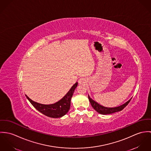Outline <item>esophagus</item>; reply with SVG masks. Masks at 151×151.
I'll return each instance as SVG.
<instances>
[{
    "mask_svg": "<svg viewBox=\"0 0 151 151\" xmlns=\"http://www.w3.org/2000/svg\"><path fill=\"white\" fill-rule=\"evenodd\" d=\"M78 83L79 84H82L85 83H86V79H84L83 78H80L78 81Z\"/></svg>",
    "mask_w": 151,
    "mask_h": 151,
    "instance_id": "34e87169",
    "label": "esophagus"
}]
</instances>
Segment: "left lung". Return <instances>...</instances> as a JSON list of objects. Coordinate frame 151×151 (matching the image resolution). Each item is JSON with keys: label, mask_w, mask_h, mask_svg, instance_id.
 Listing matches in <instances>:
<instances>
[{"label": "left lung", "mask_w": 151, "mask_h": 151, "mask_svg": "<svg viewBox=\"0 0 151 151\" xmlns=\"http://www.w3.org/2000/svg\"><path fill=\"white\" fill-rule=\"evenodd\" d=\"M88 100L90 101V102L92 106V107L99 114H102V115H108V114H113L116 112L120 111L122 110H123L127 105L130 102V100H132L130 99L128 101H127L126 103H124V104L119 106L117 107H115V108H107V107H105L103 106L102 105H100L99 104H98L97 102H96L95 101L93 100L89 96H88Z\"/></svg>", "instance_id": "8db88e82"}]
</instances>
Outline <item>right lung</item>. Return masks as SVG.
<instances>
[{
    "label": "right lung",
    "instance_id": "right-lung-1",
    "mask_svg": "<svg viewBox=\"0 0 151 151\" xmlns=\"http://www.w3.org/2000/svg\"><path fill=\"white\" fill-rule=\"evenodd\" d=\"M77 86L78 82L73 84L63 99L54 104L50 105H44L36 102L31 100L27 95L25 96L31 104L40 113L48 117L58 118L64 116L69 111L70 105V100Z\"/></svg>",
    "mask_w": 151,
    "mask_h": 151
}]
</instances>
